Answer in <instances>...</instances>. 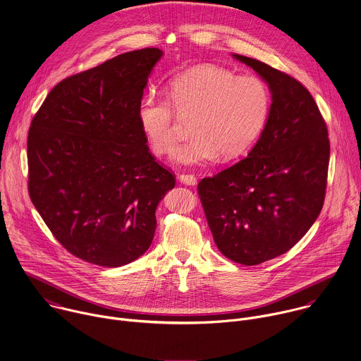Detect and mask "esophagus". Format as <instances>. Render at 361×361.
<instances>
[{
	"mask_svg": "<svg viewBox=\"0 0 361 361\" xmlns=\"http://www.w3.org/2000/svg\"><path fill=\"white\" fill-rule=\"evenodd\" d=\"M178 178H180L181 183H184V184H187V185H195V184H197V178H195L194 174H185V173H183V174H180Z\"/></svg>",
	"mask_w": 361,
	"mask_h": 361,
	"instance_id": "obj_1",
	"label": "esophagus"
}]
</instances>
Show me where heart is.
I'll return each instance as SVG.
<instances>
[{"label":"heart","mask_w":361,"mask_h":361,"mask_svg":"<svg viewBox=\"0 0 361 361\" xmlns=\"http://www.w3.org/2000/svg\"><path fill=\"white\" fill-rule=\"evenodd\" d=\"M167 99L146 94L137 109L140 128L150 150L161 157L177 143L179 120L190 123L188 142L174 161L201 166L245 154L262 135L271 114V90L258 75L202 65L184 71L167 85Z\"/></svg>","instance_id":"obj_1"}]
</instances>
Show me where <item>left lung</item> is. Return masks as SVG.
Returning a JSON list of instances; mask_svg holds the SVG:
<instances>
[{
	"instance_id": "1",
	"label": "left lung",
	"mask_w": 361,
	"mask_h": 361,
	"mask_svg": "<svg viewBox=\"0 0 361 361\" xmlns=\"http://www.w3.org/2000/svg\"><path fill=\"white\" fill-rule=\"evenodd\" d=\"M269 85L268 123L248 157L198 183L224 257L259 265L288 252L319 216L327 185L329 132L310 92L261 61L233 55Z\"/></svg>"
}]
</instances>
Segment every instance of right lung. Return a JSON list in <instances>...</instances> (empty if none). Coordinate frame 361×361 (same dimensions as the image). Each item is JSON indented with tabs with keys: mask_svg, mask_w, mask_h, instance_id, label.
<instances>
[{
	"mask_svg": "<svg viewBox=\"0 0 361 361\" xmlns=\"http://www.w3.org/2000/svg\"><path fill=\"white\" fill-rule=\"evenodd\" d=\"M161 55L137 49L65 78L31 122L30 198L56 241L85 262L117 268L142 257L153 241L156 208L176 185L137 118Z\"/></svg>",
	"mask_w": 361,
	"mask_h": 361,
	"instance_id": "right-lung-1",
	"label": "right lung"
}]
</instances>
